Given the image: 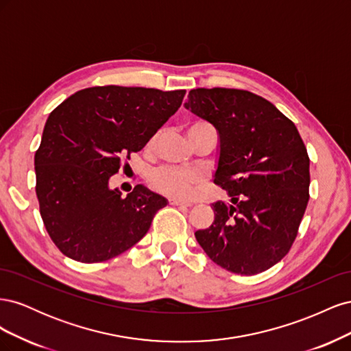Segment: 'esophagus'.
I'll return each mask as SVG.
<instances>
[{
	"mask_svg": "<svg viewBox=\"0 0 351 351\" xmlns=\"http://www.w3.org/2000/svg\"><path fill=\"white\" fill-rule=\"evenodd\" d=\"M169 205H174V206H190L189 202L180 200V199H169Z\"/></svg>",
	"mask_w": 351,
	"mask_h": 351,
	"instance_id": "obj_1",
	"label": "esophagus"
}]
</instances>
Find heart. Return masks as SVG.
Returning a JSON list of instances; mask_svg holds the SVG:
<instances>
[{
	"mask_svg": "<svg viewBox=\"0 0 351 351\" xmlns=\"http://www.w3.org/2000/svg\"><path fill=\"white\" fill-rule=\"evenodd\" d=\"M212 127L206 121H193L189 125V136H193L197 133L212 132ZM202 182V174L196 169H186V168H177L171 165H164L156 168L155 171L149 176V184L156 192L164 193L173 197L186 199L193 193L195 187Z\"/></svg>",
	"mask_w": 351,
	"mask_h": 351,
	"instance_id": "obj_1",
	"label": "heart"
}]
</instances>
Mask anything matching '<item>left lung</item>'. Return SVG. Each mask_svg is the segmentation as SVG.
<instances>
[{
	"mask_svg": "<svg viewBox=\"0 0 351 351\" xmlns=\"http://www.w3.org/2000/svg\"><path fill=\"white\" fill-rule=\"evenodd\" d=\"M184 107L217 129L214 183L231 199L212 204L214 222L195 232L197 243L230 272L269 269L289 253L309 202L311 161L299 132L249 90L192 89Z\"/></svg>",
	"mask_w": 351,
	"mask_h": 351,
	"instance_id": "left-lung-1",
	"label": "left lung"
}]
</instances>
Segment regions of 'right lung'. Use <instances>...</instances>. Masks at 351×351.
Instances as JSON below:
<instances>
[{"label":"right lung","mask_w":351,"mask_h":351,"mask_svg":"<svg viewBox=\"0 0 351 351\" xmlns=\"http://www.w3.org/2000/svg\"><path fill=\"white\" fill-rule=\"evenodd\" d=\"M184 95L95 86L49 114L35 154L36 196L48 234L67 258L104 262L143 239L167 199L142 184L121 196L110 178L176 114Z\"/></svg>","instance_id":"right-lung-1"}]
</instances>
